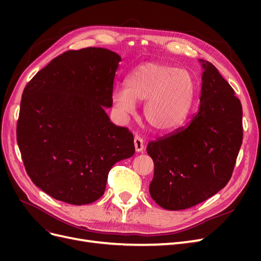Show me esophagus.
<instances>
[{
    "label": "esophagus",
    "instance_id": "1",
    "mask_svg": "<svg viewBox=\"0 0 261 261\" xmlns=\"http://www.w3.org/2000/svg\"><path fill=\"white\" fill-rule=\"evenodd\" d=\"M134 145H135V150L137 152H141L144 150V140L139 136H135L134 138Z\"/></svg>",
    "mask_w": 261,
    "mask_h": 261
}]
</instances>
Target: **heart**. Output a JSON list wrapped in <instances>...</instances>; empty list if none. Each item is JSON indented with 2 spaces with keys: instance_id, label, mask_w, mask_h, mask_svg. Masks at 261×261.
Instances as JSON below:
<instances>
[{
  "instance_id": "b5f03b06",
  "label": "heart",
  "mask_w": 261,
  "mask_h": 261,
  "mask_svg": "<svg viewBox=\"0 0 261 261\" xmlns=\"http://www.w3.org/2000/svg\"><path fill=\"white\" fill-rule=\"evenodd\" d=\"M125 86L113 93L115 108L129 114L136 102L146 100L144 117L158 132L174 129L183 123L196 96V82L189 70L160 62H149L134 69Z\"/></svg>"
}]
</instances>
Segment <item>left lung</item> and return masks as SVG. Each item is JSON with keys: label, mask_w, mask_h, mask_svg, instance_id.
I'll list each match as a JSON object with an SVG mask.
<instances>
[{"label": "left lung", "mask_w": 261, "mask_h": 261, "mask_svg": "<svg viewBox=\"0 0 261 261\" xmlns=\"http://www.w3.org/2000/svg\"><path fill=\"white\" fill-rule=\"evenodd\" d=\"M203 69L199 111L186 127L150 141L151 198L167 210L196 206L230 180L243 141L241 101L210 62Z\"/></svg>", "instance_id": "1"}]
</instances>
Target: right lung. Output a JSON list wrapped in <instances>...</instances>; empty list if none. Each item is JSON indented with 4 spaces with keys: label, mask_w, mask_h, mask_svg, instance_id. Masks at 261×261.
I'll return each mask as SVG.
<instances>
[{
    "label": "right lung",
    "mask_w": 261,
    "mask_h": 261,
    "mask_svg": "<svg viewBox=\"0 0 261 261\" xmlns=\"http://www.w3.org/2000/svg\"><path fill=\"white\" fill-rule=\"evenodd\" d=\"M121 57L102 48L53 59L23 89L17 144L33 183L54 199L87 204L106 191L113 165L135 153L133 134L110 121Z\"/></svg>",
    "instance_id": "add662e5"
}]
</instances>
